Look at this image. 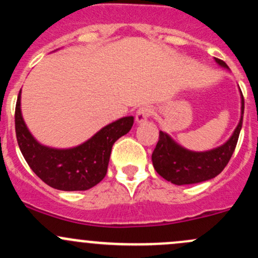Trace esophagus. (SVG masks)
<instances>
[{
	"mask_svg": "<svg viewBox=\"0 0 258 258\" xmlns=\"http://www.w3.org/2000/svg\"><path fill=\"white\" fill-rule=\"evenodd\" d=\"M151 114H152V108H150V107H140L139 110H137L136 116H135V118H136V123L137 124L145 123V122L147 121L148 117H150Z\"/></svg>",
	"mask_w": 258,
	"mask_h": 258,
	"instance_id": "34e87169",
	"label": "esophagus"
}]
</instances>
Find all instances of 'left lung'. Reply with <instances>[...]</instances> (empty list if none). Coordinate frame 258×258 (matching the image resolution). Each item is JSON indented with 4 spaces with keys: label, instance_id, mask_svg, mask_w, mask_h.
<instances>
[{
    "label": "left lung",
    "instance_id": "left-lung-1",
    "mask_svg": "<svg viewBox=\"0 0 258 258\" xmlns=\"http://www.w3.org/2000/svg\"><path fill=\"white\" fill-rule=\"evenodd\" d=\"M216 63L228 70L221 59L215 58ZM241 95V118L230 139L223 145L209 151H191L183 147L166 132L160 131V139L152 153V163L156 172L177 186L194 184L209 181L220 175L230 161L242 128L244 101Z\"/></svg>",
    "mask_w": 258,
    "mask_h": 258
}]
</instances>
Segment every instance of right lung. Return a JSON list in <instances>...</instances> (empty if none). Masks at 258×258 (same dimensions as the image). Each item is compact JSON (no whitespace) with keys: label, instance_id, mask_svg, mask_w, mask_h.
I'll return each instance as SVG.
<instances>
[{"label":"right lung","instance_id":"add662e5","mask_svg":"<svg viewBox=\"0 0 258 258\" xmlns=\"http://www.w3.org/2000/svg\"><path fill=\"white\" fill-rule=\"evenodd\" d=\"M15 126L20 150L31 170L52 188L86 191L105 178L112 146L134 126V116L122 117L96 132L83 144L70 148L48 147L37 141L21 111L18 93Z\"/></svg>","mask_w":258,"mask_h":258}]
</instances>
